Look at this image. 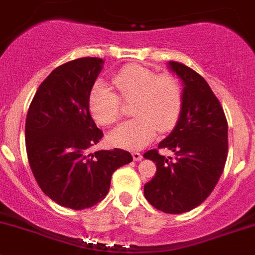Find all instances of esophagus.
I'll return each instance as SVG.
<instances>
[{
    "mask_svg": "<svg viewBox=\"0 0 255 255\" xmlns=\"http://www.w3.org/2000/svg\"><path fill=\"white\" fill-rule=\"evenodd\" d=\"M132 159H134L135 161H140V160H142V155L140 154V152L134 151L132 152Z\"/></svg>",
    "mask_w": 255,
    "mask_h": 255,
    "instance_id": "esophagus-1",
    "label": "esophagus"
}]
</instances>
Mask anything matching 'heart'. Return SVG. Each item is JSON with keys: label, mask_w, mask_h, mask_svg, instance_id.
Wrapping results in <instances>:
<instances>
[{"label": "heart", "mask_w": 255, "mask_h": 255, "mask_svg": "<svg viewBox=\"0 0 255 255\" xmlns=\"http://www.w3.org/2000/svg\"><path fill=\"white\" fill-rule=\"evenodd\" d=\"M113 84L124 100L135 99L132 113L136 118L125 121L109 134L114 146L141 149L156 135L175 126L183 104V89L171 75L156 76L140 65H126L115 72ZM105 82H96L90 91L89 110L100 125H111L121 115V100Z\"/></svg>", "instance_id": "heart-1"}]
</instances>
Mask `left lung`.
<instances>
[{"mask_svg": "<svg viewBox=\"0 0 255 255\" xmlns=\"http://www.w3.org/2000/svg\"><path fill=\"white\" fill-rule=\"evenodd\" d=\"M168 67L181 80L183 104L173 131L159 144L175 154L166 159L156 149L144 154L156 162V174L144 185L147 202L168 214L202 204L217 185L228 156V123L208 82L180 62Z\"/></svg>", "mask_w": 255, "mask_h": 255, "instance_id": "1", "label": "left lung"}]
</instances>
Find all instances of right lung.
Returning <instances> with one entry per match:
<instances>
[{
    "label": "right lung",
    "mask_w": 255,
    "mask_h": 255,
    "mask_svg": "<svg viewBox=\"0 0 255 255\" xmlns=\"http://www.w3.org/2000/svg\"><path fill=\"white\" fill-rule=\"evenodd\" d=\"M103 65V59L82 57L56 67L38 86L26 116V150L36 181L51 200L74 210L100 203L114 171L132 161L121 149L86 154L104 135L89 110Z\"/></svg>",
    "instance_id": "1"
}]
</instances>
